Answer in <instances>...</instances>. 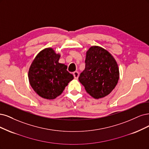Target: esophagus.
Segmentation results:
<instances>
[{
	"instance_id": "34e87169",
	"label": "esophagus",
	"mask_w": 149,
	"mask_h": 149,
	"mask_svg": "<svg viewBox=\"0 0 149 149\" xmlns=\"http://www.w3.org/2000/svg\"><path fill=\"white\" fill-rule=\"evenodd\" d=\"M73 75H74L75 79H78V77L79 76V73L78 72H77V71L74 72L73 73Z\"/></svg>"
}]
</instances>
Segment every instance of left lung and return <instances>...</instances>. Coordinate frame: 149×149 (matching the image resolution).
Returning a JSON list of instances; mask_svg holds the SVG:
<instances>
[{
	"label": "left lung",
	"instance_id": "left-lung-1",
	"mask_svg": "<svg viewBox=\"0 0 149 149\" xmlns=\"http://www.w3.org/2000/svg\"><path fill=\"white\" fill-rule=\"evenodd\" d=\"M85 70L79 77L80 82L95 99L106 97L116 87L119 77L116 61L108 51L92 46L87 52Z\"/></svg>",
	"mask_w": 149,
	"mask_h": 149
}]
</instances>
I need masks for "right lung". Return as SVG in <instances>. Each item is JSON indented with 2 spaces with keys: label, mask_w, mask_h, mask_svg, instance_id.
I'll return each mask as SVG.
<instances>
[{
  "label": "right lung",
  "mask_w": 149,
  "mask_h": 149,
  "mask_svg": "<svg viewBox=\"0 0 149 149\" xmlns=\"http://www.w3.org/2000/svg\"><path fill=\"white\" fill-rule=\"evenodd\" d=\"M60 54L52 48L40 51L31 63L28 79L35 92L43 98L52 100L60 95L74 79L68 67L59 62Z\"/></svg>",
  "instance_id": "obj_1"
}]
</instances>
